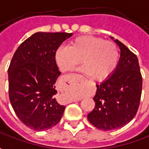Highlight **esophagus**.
<instances>
[{"instance_id":"34e87169","label":"esophagus","mask_w":149,"mask_h":149,"mask_svg":"<svg viewBox=\"0 0 149 149\" xmlns=\"http://www.w3.org/2000/svg\"><path fill=\"white\" fill-rule=\"evenodd\" d=\"M77 80L80 81V82H87V80L86 79L85 77H83L82 76H77Z\"/></svg>"}]
</instances>
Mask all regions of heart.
Instances as JSON below:
<instances>
[{
	"label": "heart",
	"instance_id": "heart-1",
	"mask_svg": "<svg viewBox=\"0 0 149 149\" xmlns=\"http://www.w3.org/2000/svg\"><path fill=\"white\" fill-rule=\"evenodd\" d=\"M118 60L116 44L91 35L77 37L70 42L68 48L60 45L54 52V61L60 70L72 71L81 61V71L100 81L110 77Z\"/></svg>",
	"mask_w": 149,
	"mask_h": 149
}]
</instances>
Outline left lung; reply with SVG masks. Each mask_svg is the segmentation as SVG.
Segmentation results:
<instances>
[{"label": "left lung", "mask_w": 149, "mask_h": 149, "mask_svg": "<svg viewBox=\"0 0 149 149\" xmlns=\"http://www.w3.org/2000/svg\"><path fill=\"white\" fill-rule=\"evenodd\" d=\"M110 39L119 46L120 57L110 77L96 85L95 109L87 115L91 124L102 130L120 129L134 119L143 84L137 56L118 39Z\"/></svg>", "instance_id": "obj_1"}]
</instances>
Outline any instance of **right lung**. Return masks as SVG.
<instances>
[{"label": "right lung", "mask_w": 149, "mask_h": 149, "mask_svg": "<svg viewBox=\"0 0 149 149\" xmlns=\"http://www.w3.org/2000/svg\"><path fill=\"white\" fill-rule=\"evenodd\" d=\"M72 33L37 32L19 46L8 69L9 97L18 118L36 131L53 128L64 105L58 102L56 81L61 72L54 52Z\"/></svg>", "instance_id": "obj_1"}]
</instances>
